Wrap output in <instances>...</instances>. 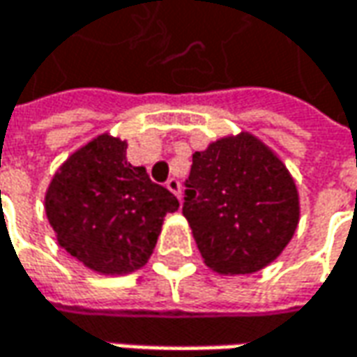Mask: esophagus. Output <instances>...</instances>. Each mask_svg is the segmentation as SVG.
Returning <instances> with one entry per match:
<instances>
[{
    "mask_svg": "<svg viewBox=\"0 0 357 357\" xmlns=\"http://www.w3.org/2000/svg\"><path fill=\"white\" fill-rule=\"evenodd\" d=\"M167 188L171 190L176 199H181V197H183V192H181V181H176V178H169V181H167Z\"/></svg>",
    "mask_w": 357,
    "mask_h": 357,
    "instance_id": "esophagus-1",
    "label": "esophagus"
}]
</instances>
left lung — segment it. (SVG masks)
Masks as SVG:
<instances>
[{"label":"left lung","mask_w":357,"mask_h":357,"mask_svg":"<svg viewBox=\"0 0 357 357\" xmlns=\"http://www.w3.org/2000/svg\"><path fill=\"white\" fill-rule=\"evenodd\" d=\"M183 214L206 266L252 274L294 236L298 190L280 158L242 132L192 155Z\"/></svg>","instance_id":"1"}]
</instances>
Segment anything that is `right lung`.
Returning <instances> with one entry per match:
<instances>
[{"mask_svg":"<svg viewBox=\"0 0 357 357\" xmlns=\"http://www.w3.org/2000/svg\"><path fill=\"white\" fill-rule=\"evenodd\" d=\"M178 208L143 167L127 162V143L101 135L57 171L45 213L71 256L101 274H129L155 250L162 218Z\"/></svg>","mask_w":357,"mask_h":357,"instance_id":"add662e5","label":"right lung"}]
</instances>
